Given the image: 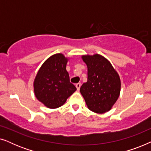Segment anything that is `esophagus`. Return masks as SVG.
Here are the masks:
<instances>
[{
	"mask_svg": "<svg viewBox=\"0 0 151 151\" xmlns=\"http://www.w3.org/2000/svg\"><path fill=\"white\" fill-rule=\"evenodd\" d=\"M76 88H77V90L79 91L80 86H81V83H80V82L79 83H77L76 84Z\"/></svg>",
	"mask_w": 151,
	"mask_h": 151,
	"instance_id": "obj_1",
	"label": "esophagus"
}]
</instances>
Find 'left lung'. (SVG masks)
Listing matches in <instances>:
<instances>
[{
    "label": "left lung",
    "instance_id": "obj_1",
    "mask_svg": "<svg viewBox=\"0 0 151 151\" xmlns=\"http://www.w3.org/2000/svg\"><path fill=\"white\" fill-rule=\"evenodd\" d=\"M82 59L87 66L88 78L80 88V93L89 110L106 113L112 109L120 94L119 74L102 55H83Z\"/></svg>",
    "mask_w": 151,
    "mask_h": 151
}]
</instances>
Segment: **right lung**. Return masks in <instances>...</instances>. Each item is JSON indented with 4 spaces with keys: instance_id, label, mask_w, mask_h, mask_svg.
Returning a JSON list of instances; mask_svg holds the SVG:
<instances>
[{
    "instance_id": "obj_1",
    "label": "right lung",
    "mask_w": 151,
    "mask_h": 151,
    "mask_svg": "<svg viewBox=\"0 0 151 151\" xmlns=\"http://www.w3.org/2000/svg\"><path fill=\"white\" fill-rule=\"evenodd\" d=\"M69 58L63 53H55L44 62L34 81L36 98L49 109L63 106L76 91L69 81L67 69Z\"/></svg>"
}]
</instances>
